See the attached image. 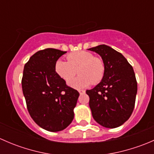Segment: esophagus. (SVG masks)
<instances>
[{"mask_svg":"<svg viewBox=\"0 0 154 154\" xmlns=\"http://www.w3.org/2000/svg\"><path fill=\"white\" fill-rule=\"evenodd\" d=\"M79 93H80V94H84L85 92H86V91H85V90H79Z\"/></svg>","mask_w":154,"mask_h":154,"instance_id":"esophagus-1","label":"esophagus"}]
</instances>
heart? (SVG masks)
<instances>
[{
  "label": "heart",
  "instance_id": "heart-1",
  "mask_svg": "<svg viewBox=\"0 0 154 154\" xmlns=\"http://www.w3.org/2000/svg\"><path fill=\"white\" fill-rule=\"evenodd\" d=\"M67 62L57 60L55 70L65 81H68L77 74L79 76L68 82V85L77 89L86 88L91 83L97 84L104 75V64L101 59L91 53L81 51L71 53L67 56Z\"/></svg>",
  "mask_w": 154,
  "mask_h": 154
}]
</instances>
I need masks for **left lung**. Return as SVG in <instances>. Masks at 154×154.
I'll use <instances>...</instances> for the list:
<instances>
[{
	"label": "left lung",
	"mask_w": 154,
	"mask_h": 154,
	"mask_svg": "<svg viewBox=\"0 0 154 154\" xmlns=\"http://www.w3.org/2000/svg\"><path fill=\"white\" fill-rule=\"evenodd\" d=\"M101 57L104 75L100 83L86 90L93 119L106 128L127 122L133 111L137 82L133 68L121 53L105 45L89 48Z\"/></svg>",
	"instance_id": "8db88e82"
}]
</instances>
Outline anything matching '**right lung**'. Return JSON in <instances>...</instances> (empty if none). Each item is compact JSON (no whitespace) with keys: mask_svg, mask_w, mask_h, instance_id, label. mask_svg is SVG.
<instances>
[{"mask_svg":"<svg viewBox=\"0 0 154 154\" xmlns=\"http://www.w3.org/2000/svg\"><path fill=\"white\" fill-rule=\"evenodd\" d=\"M66 53L54 48L38 51L23 71L21 85L29 115L48 131H61L71 123L80 95L56 72V63Z\"/></svg>","mask_w":154,"mask_h":154,"instance_id":"1","label":"right lung"}]
</instances>
